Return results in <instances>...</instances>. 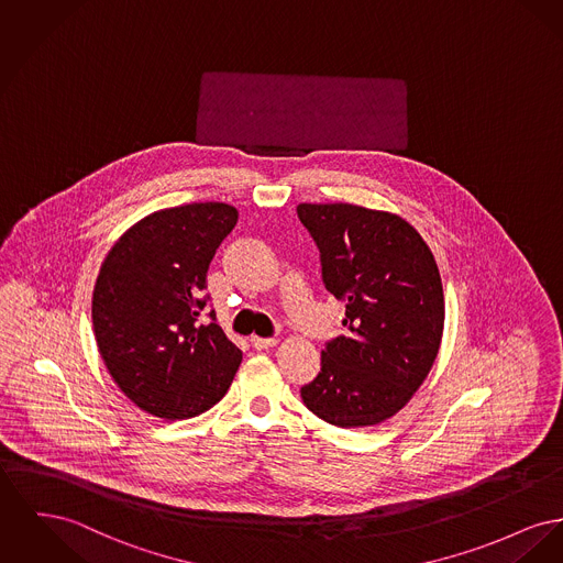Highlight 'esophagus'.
I'll use <instances>...</instances> for the list:
<instances>
[{"instance_id":"34e87169","label":"esophagus","mask_w":563,"mask_h":563,"mask_svg":"<svg viewBox=\"0 0 563 563\" xmlns=\"http://www.w3.org/2000/svg\"><path fill=\"white\" fill-rule=\"evenodd\" d=\"M251 344L262 351V349H269L276 344V338H262V335H251Z\"/></svg>"}]
</instances>
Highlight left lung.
<instances>
[{"instance_id":"8db88e82","label":"left lung","mask_w":563,"mask_h":563,"mask_svg":"<svg viewBox=\"0 0 563 563\" xmlns=\"http://www.w3.org/2000/svg\"><path fill=\"white\" fill-rule=\"evenodd\" d=\"M321 251L333 298L346 301V335L328 342L306 408L344 430L399 412L430 374L444 331V291L428 242L408 221L355 203H299Z\"/></svg>"}]
</instances>
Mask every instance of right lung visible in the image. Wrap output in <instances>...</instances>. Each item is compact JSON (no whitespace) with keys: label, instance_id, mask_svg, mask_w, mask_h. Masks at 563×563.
<instances>
[{"label":"right lung","instance_id":"1","mask_svg":"<svg viewBox=\"0 0 563 563\" xmlns=\"http://www.w3.org/2000/svg\"><path fill=\"white\" fill-rule=\"evenodd\" d=\"M235 223L223 201L164 208L133 223L101 264L91 303L98 351L117 387L153 417L210 410L242 364L217 323H199L208 265Z\"/></svg>","mask_w":563,"mask_h":563}]
</instances>
